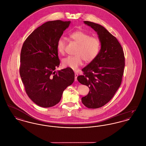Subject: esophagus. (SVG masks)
<instances>
[{
  "instance_id": "esophagus-1",
  "label": "esophagus",
  "mask_w": 146,
  "mask_h": 146,
  "mask_svg": "<svg viewBox=\"0 0 146 146\" xmlns=\"http://www.w3.org/2000/svg\"><path fill=\"white\" fill-rule=\"evenodd\" d=\"M77 77H78V74L77 73H75V81L77 80Z\"/></svg>"
}]
</instances>
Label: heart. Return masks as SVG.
Masks as SVG:
<instances>
[{"mask_svg": "<svg viewBox=\"0 0 146 146\" xmlns=\"http://www.w3.org/2000/svg\"><path fill=\"white\" fill-rule=\"evenodd\" d=\"M70 37L79 45L76 50V56H70L62 60L63 66L76 70L83 63L84 59L86 62L95 60L99 54L101 44L98 39L91 36L90 35L81 30H78L70 34ZM66 46V40L61 36L57 42V50L60 54H63Z\"/></svg>", "mask_w": 146, "mask_h": 146, "instance_id": "obj_1", "label": "heart"}]
</instances>
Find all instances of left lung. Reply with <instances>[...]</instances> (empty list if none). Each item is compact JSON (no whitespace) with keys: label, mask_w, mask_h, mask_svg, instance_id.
Listing matches in <instances>:
<instances>
[{"label":"left lung","mask_w":146,"mask_h":146,"mask_svg":"<svg viewBox=\"0 0 146 146\" xmlns=\"http://www.w3.org/2000/svg\"><path fill=\"white\" fill-rule=\"evenodd\" d=\"M97 32L101 49L97 57L82 70L78 82L89 87L88 94L82 102L89 108H98L107 104L118 90L125 67L124 51L117 38L102 26L84 21Z\"/></svg>","instance_id":"left-lung-1"}]
</instances>
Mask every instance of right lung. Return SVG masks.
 Wrapping results in <instances>:
<instances>
[{
    "mask_svg": "<svg viewBox=\"0 0 146 146\" xmlns=\"http://www.w3.org/2000/svg\"><path fill=\"white\" fill-rule=\"evenodd\" d=\"M70 21H48L35 29L24 42L20 74L28 97L39 106L51 107L74 80L70 68L56 71L60 65L57 42Z\"/></svg>",
    "mask_w": 146,
    "mask_h": 146,
    "instance_id": "add662e5",
    "label": "right lung"
}]
</instances>
